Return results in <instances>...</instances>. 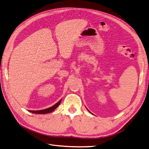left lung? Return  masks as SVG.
Listing matches in <instances>:
<instances>
[{
    "mask_svg": "<svg viewBox=\"0 0 149 149\" xmlns=\"http://www.w3.org/2000/svg\"><path fill=\"white\" fill-rule=\"evenodd\" d=\"M88 111H89V110H88ZM89 112H90V111H89Z\"/></svg>",
    "mask_w": 149,
    "mask_h": 149,
    "instance_id": "obj_1",
    "label": "left lung"
}]
</instances>
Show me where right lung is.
I'll use <instances>...</instances> for the list:
<instances>
[{"label": "right lung", "mask_w": 149, "mask_h": 149, "mask_svg": "<svg viewBox=\"0 0 149 149\" xmlns=\"http://www.w3.org/2000/svg\"><path fill=\"white\" fill-rule=\"evenodd\" d=\"M61 101L62 100H60L57 103H56L55 105H53V106L50 108H48L47 109H42V110H38V111H30L29 110V112H31L32 113H36V114H47V113H51L53 111H54V110L58 107L59 106V104H60Z\"/></svg>", "instance_id": "add662e5"}]
</instances>
